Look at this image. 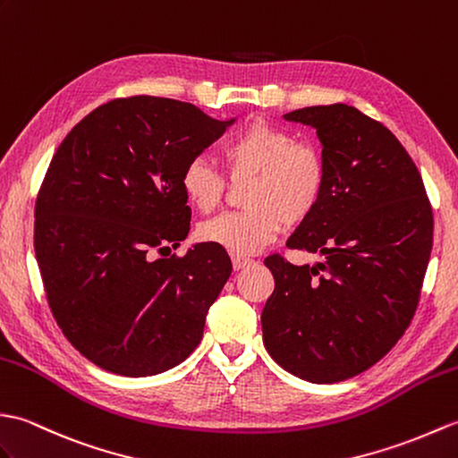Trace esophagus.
<instances>
[{
	"instance_id": "obj_1",
	"label": "esophagus",
	"mask_w": 458,
	"mask_h": 458,
	"mask_svg": "<svg viewBox=\"0 0 458 458\" xmlns=\"http://www.w3.org/2000/svg\"><path fill=\"white\" fill-rule=\"evenodd\" d=\"M231 260H233V268H235V270H242V268L249 267V264L252 262V259L242 257V255H233Z\"/></svg>"
}]
</instances>
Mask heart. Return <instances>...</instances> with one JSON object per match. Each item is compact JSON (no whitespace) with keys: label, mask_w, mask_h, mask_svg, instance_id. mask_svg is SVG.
I'll use <instances>...</instances> for the list:
<instances>
[{"label":"heart","mask_w":458,"mask_h":458,"mask_svg":"<svg viewBox=\"0 0 458 458\" xmlns=\"http://www.w3.org/2000/svg\"><path fill=\"white\" fill-rule=\"evenodd\" d=\"M221 158L233 184H245V209L203 223L198 235L237 255H252L276 239L282 225L298 227L318 209L327 186L323 152L296 140L288 129L255 121L229 139ZM191 208L216 209L227 194V180L206 158H191L180 174Z\"/></svg>","instance_id":"heart-1"}]
</instances>
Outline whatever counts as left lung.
<instances>
[{
	"label": "left lung",
	"instance_id": "1",
	"mask_svg": "<svg viewBox=\"0 0 458 458\" xmlns=\"http://www.w3.org/2000/svg\"><path fill=\"white\" fill-rule=\"evenodd\" d=\"M318 131L327 186L288 249L318 252L296 267L264 264L274 292L262 310V341L301 380L352 378L388 352L418 310L433 247V211L418 166L380 121L333 104L284 115Z\"/></svg>",
	"mask_w": 458,
	"mask_h": 458
}]
</instances>
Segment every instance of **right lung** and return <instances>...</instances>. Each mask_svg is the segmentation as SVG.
Masks as SVG:
<instances>
[{
  "instance_id": "right-lung-1",
  "label": "right lung",
  "mask_w": 458,
  "mask_h": 458,
  "mask_svg": "<svg viewBox=\"0 0 458 458\" xmlns=\"http://www.w3.org/2000/svg\"><path fill=\"white\" fill-rule=\"evenodd\" d=\"M235 119L186 101L131 96L96 107L56 148L35 203L48 308L99 369L152 376L190 357L231 274L223 247L188 237L180 174Z\"/></svg>"
}]
</instances>
